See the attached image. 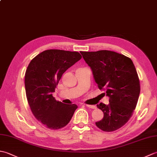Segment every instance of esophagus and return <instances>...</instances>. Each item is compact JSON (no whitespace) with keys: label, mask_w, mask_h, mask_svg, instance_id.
<instances>
[{"label":"esophagus","mask_w":157,"mask_h":157,"mask_svg":"<svg viewBox=\"0 0 157 157\" xmlns=\"http://www.w3.org/2000/svg\"><path fill=\"white\" fill-rule=\"evenodd\" d=\"M87 107L91 108V109H96V106L94 105H85Z\"/></svg>","instance_id":"1"}]
</instances>
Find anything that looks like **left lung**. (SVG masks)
<instances>
[{
	"mask_svg": "<svg viewBox=\"0 0 157 157\" xmlns=\"http://www.w3.org/2000/svg\"><path fill=\"white\" fill-rule=\"evenodd\" d=\"M81 54L90 67L98 87L105 90L109 97V105H97L104 117L96 125L105 132L118 129L132 117L140 92L134 63L125 55L106 50Z\"/></svg>",
	"mask_w": 157,
	"mask_h": 157,
	"instance_id": "left-lung-1",
	"label": "left lung"
}]
</instances>
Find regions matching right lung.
<instances>
[{"label":"right lung","mask_w":157,"mask_h":157,"mask_svg":"<svg viewBox=\"0 0 157 157\" xmlns=\"http://www.w3.org/2000/svg\"><path fill=\"white\" fill-rule=\"evenodd\" d=\"M82 59L78 52L51 49L33 59L25 75V88L29 107L35 117L48 128L65 127L78 108L75 104L56 101L52 96L63 73Z\"/></svg>","instance_id":"add662e5"}]
</instances>
